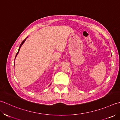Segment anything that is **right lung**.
I'll return each mask as SVG.
<instances>
[{
	"label": "right lung",
	"instance_id": "right-lung-1",
	"mask_svg": "<svg viewBox=\"0 0 120 120\" xmlns=\"http://www.w3.org/2000/svg\"><path fill=\"white\" fill-rule=\"evenodd\" d=\"M28 38V37H26V38L25 39H24L23 41H22V42L21 43V45H19V50H18V52H17V53H16V56H15V58H16V56L17 55H18V54H19V50H20V48H21V46H22V45H23V43H24V42H25V40H26V39L27 38ZM15 60H14V62H15ZM51 85V84H50Z\"/></svg>",
	"mask_w": 120,
	"mask_h": 120
}]
</instances>
